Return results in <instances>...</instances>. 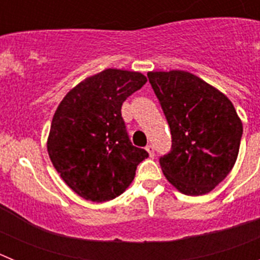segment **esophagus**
Instances as JSON below:
<instances>
[{
    "label": "esophagus",
    "mask_w": 260,
    "mask_h": 260,
    "mask_svg": "<svg viewBox=\"0 0 260 260\" xmlns=\"http://www.w3.org/2000/svg\"><path fill=\"white\" fill-rule=\"evenodd\" d=\"M146 150H147V152H148V155H150L151 157L155 155V148H153V146H151V144H148V146L146 147Z\"/></svg>",
    "instance_id": "1"
}]
</instances>
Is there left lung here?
I'll return each instance as SVG.
<instances>
[{"label":"left lung","instance_id":"8db88e82","mask_svg":"<svg viewBox=\"0 0 260 260\" xmlns=\"http://www.w3.org/2000/svg\"><path fill=\"white\" fill-rule=\"evenodd\" d=\"M147 77L171 127L172 150L160 157L162 173L182 194L212 191L240 151L242 122L233 104L187 71H150Z\"/></svg>","mask_w":260,"mask_h":260}]
</instances>
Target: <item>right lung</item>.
<instances>
[{"instance_id": "obj_1", "label": "right lung", "mask_w": 260, "mask_h": 260, "mask_svg": "<svg viewBox=\"0 0 260 260\" xmlns=\"http://www.w3.org/2000/svg\"><path fill=\"white\" fill-rule=\"evenodd\" d=\"M138 71L107 69L70 89L53 116L47 148L66 185L91 202L110 201L133 182L148 157L133 146L121 116L128 96L146 84Z\"/></svg>"}]
</instances>
